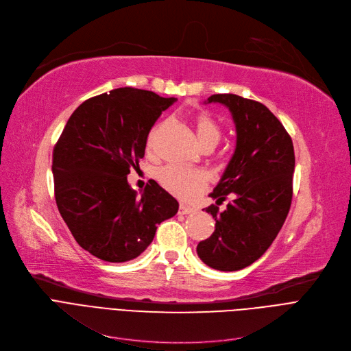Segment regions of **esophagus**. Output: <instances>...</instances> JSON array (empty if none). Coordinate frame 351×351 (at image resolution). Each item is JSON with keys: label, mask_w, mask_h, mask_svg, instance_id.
Wrapping results in <instances>:
<instances>
[{"label": "esophagus", "mask_w": 351, "mask_h": 351, "mask_svg": "<svg viewBox=\"0 0 351 351\" xmlns=\"http://www.w3.org/2000/svg\"><path fill=\"white\" fill-rule=\"evenodd\" d=\"M197 210L193 208V207H189V205H184V204H180V208H178V214L181 215H190V214H194Z\"/></svg>", "instance_id": "34e87169"}]
</instances>
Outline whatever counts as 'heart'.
Returning a JSON list of instances; mask_svg holds the SVG:
<instances>
[{
    "mask_svg": "<svg viewBox=\"0 0 351 351\" xmlns=\"http://www.w3.org/2000/svg\"><path fill=\"white\" fill-rule=\"evenodd\" d=\"M160 128L161 125L153 128L147 137L149 150L154 147V141L160 132ZM194 128L201 147L208 146V144L217 146L221 138V129L208 113H198L194 117ZM157 178L170 194L184 201H191L198 197L205 189V185H207V176H205V173L180 166H166L160 169L157 171Z\"/></svg>",
    "mask_w": 351,
    "mask_h": 351,
    "instance_id": "b5f03b06",
    "label": "heart"
}]
</instances>
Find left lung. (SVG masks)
Returning a JSON list of instances; mask_svg holds the SVG:
<instances>
[{"instance_id":"8db88e82","label":"left lung","mask_w":351,"mask_h":351,"mask_svg":"<svg viewBox=\"0 0 351 351\" xmlns=\"http://www.w3.org/2000/svg\"><path fill=\"white\" fill-rule=\"evenodd\" d=\"M231 112L237 144L221 180L210 194L226 210L210 205L215 231L197 246L213 269L234 272L259 259L279 234L292 202L295 152L291 136L265 105L232 93L210 96Z\"/></svg>"}]
</instances>
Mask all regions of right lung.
Here are the masks:
<instances>
[{
	"label": "right lung",
	"mask_w": 351,
	"mask_h": 351,
	"mask_svg": "<svg viewBox=\"0 0 351 351\" xmlns=\"http://www.w3.org/2000/svg\"><path fill=\"white\" fill-rule=\"evenodd\" d=\"M176 97L120 88L85 100L53 149L58 210L75 241L106 262H128L146 251L157 225L174 217L177 199L154 181L137 194L128 181L147 136Z\"/></svg>",
	"instance_id": "right-lung-1"
}]
</instances>
